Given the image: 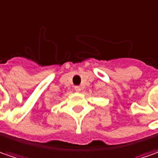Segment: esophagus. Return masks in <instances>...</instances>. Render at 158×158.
<instances>
[{"label": "esophagus", "mask_w": 158, "mask_h": 158, "mask_svg": "<svg viewBox=\"0 0 158 158\" xmlns=\"http://www.w3.org/2000/svg\"><path fill=\"white\" fill-rule=\"evenodd\" d=\"M74 90L77 93H79V92L81 91V87H80V86H75Z\"/></svg>", "instance_id": "obj_1"}]
</instances>
